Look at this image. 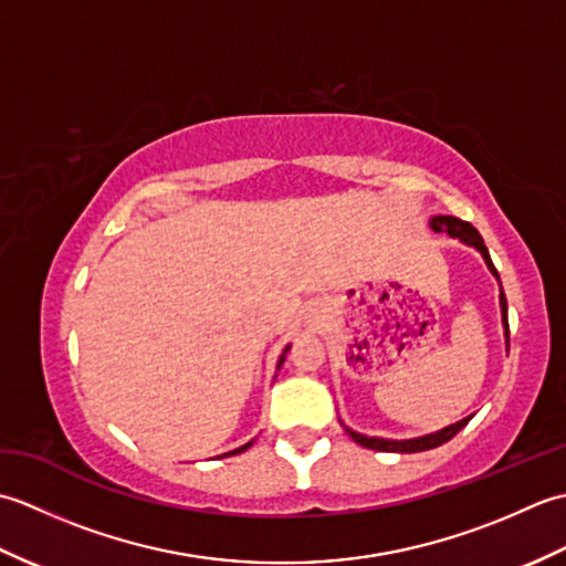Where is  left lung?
I'll use <instances>...</instances> for the list:
<instances>
[{"instance_id":"8db88e82","label":"left lung","mask_w":566,"mask_h":566,"mask_svg":"<svg viewBox=\"0 0 566 566\" xmlns=\"http://www.w3.org/2000/svg\"><path fill=\"white\" fill-rule=\"evenodd\" d=\"M430 228H432V231H438V233H448V235H452V238H460L462 243L476 248L479 252H482V258L486 260V268L491 270V274H494L496 280H499V272H496V268H494V262H491V258H489V250H486V245H484V238L479 235V231H476V228H474L472 223L457 219V216H432V219H430ZM499 286H501V280H499ZM499 298H501L503 328H506V343H509V306H506V294H503V286H501ZM469 420H472V416L457 420V423H452V426H448V428H442V430H438V432H430V436L411 438V440L367 438V436H363V432H355V430H350V428H345V432H347V436H350L357 444H363V448L379 450V452H401V454H406V452L432 450V448H438V444L452 440V438L457 436V432H460V430L469 423Z\"/></svg>"}]
</instances>
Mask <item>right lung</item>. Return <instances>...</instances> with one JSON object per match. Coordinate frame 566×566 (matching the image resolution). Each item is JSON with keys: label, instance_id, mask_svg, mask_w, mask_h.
Listing matches in <instances>:
<instances>
[{"label": "right lung", "instance_id": "add662e5", "mask_svg": "<svg viewBox=\"0 0 566 566\" xmlns=\"http://www.w3.org/2000/svg\"><path fill=\"white\" fill-rule=\"evenodd\" d=\"M286 350H290V345H286V347H284V353H282V357H280V363H276V369H280V367H282V363H284V355H286ZM250 444H252V440H250V442H245V444H243V448H238V450H231V452H226V454H221V457H228V454H238V452H245V450L250 448Z\"/></svg>", "mask_w": 566, "mask_h": 566}]
</instances>
